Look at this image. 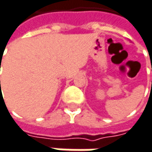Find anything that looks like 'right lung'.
Instances as JSON below:
<instances>
[{
  "label": "right lung",
  "instance_id": "obj_1",
  "mask_svg": "<svg viewBox=\"0 0 152 152\" xmlns=\"http://www.w3.org/2000/svg\"><path fill=\"white\" fill-rule=\"evenodd\" d=\"M0 82H1V81H0Z\"/></svg>",
  "mask_w": 152,
  "mask_h": 152
}]
</instances>
